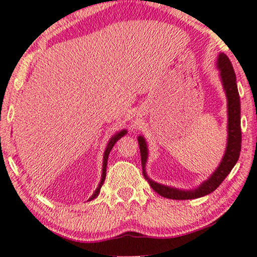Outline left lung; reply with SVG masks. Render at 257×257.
<instances>
[{"label": "left lung", "instance_id": "obj_1", "mask_svg": "<svg viewBox=\"0 0 257 257\" xmlns=\"http://www.w3.org/2000/svg\"><path fill=\"white\" fill-rule=\"evenodd\" d=\"M217 67L222 87H224L226 98H227V144H226L225 154L222 156L220 163L206 181H204L202 184H199L195 189H191V190H182V189L168 187V185H163L153 181L147 176L146 173V162L148 159L146 139L143 136L138 137L144 176L150 183L152 189L155 192H158L160 196L165 197V198L183 200L195 199L209 195L221 184V182L225 180L226 176L230 173V170L233 169V167L236 165L237 160H239L241 151V107L240 96L236 85V76L235 73H234L233 66L225 53H219Z\"/></svg>", "mask_w": 257, "mask_h": 257}]
</instances>
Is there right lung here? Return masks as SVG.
Instances as JSON below:
<instances>
[{
    "label": "right lung",
    "instance_id": "add662e5",
    "mask_svg": "<svg viewBox=\"0 0 257 257\" xmlns=\"http://www.w3.org/2000/svg\"><path fill=\"white\" fill-rule=\"evenodd\" d=\"M126 133H127V130H121V131L117 132L116 135H113L112 137H111V139L109 140V143H107L105 151H104V155H103V167H102V176H101V182H99L98 187L96 188L95 192L92 193V196H91L90 198H89L88 200H92V199H95L96 197L98 196V193H99V191H101V188H102V185H103V183H104V181H105V176H106V165H107V159H109V154H110V152H111V150H112V147L114 146V144H116L117 141L119 140L121 137H124V136L126 135Z\"/></svg>",
    "mask_w": 257,
    "mask_h": 257
}]
</instances>
